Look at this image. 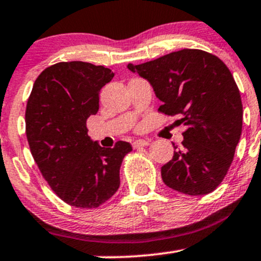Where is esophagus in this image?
Returning a JSON list of instances; mask_svg holds the SVG:
<instances>
[{"instance_id": "34e87169", "label": "esophagus", "mask_w": 261, "mask_h": 261, "mask_svg": "<svg viewBox=\"0 0 261 261\" xmlns=\"http://www.w3.org/2000/svg\"><path fill=\"white\" fill-rule=\"evenodd\" d=\"M149 144H150L149 141H144V139H138V141L133 142V148H134V149H138V148L147 147V145H149Z\"/></svg>"}]
</instances>
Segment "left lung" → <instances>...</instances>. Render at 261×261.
Instances as JSON below:
<instances>
[{
	"label": "left lung",
	"instance_id": "1",
	"mask_svg": "<svg viewBox=\"0 0 261 261\" xmlns=\"http://www.w3.org/2000/svg\"><path fill=\"white\" fill-rule=\"evenodd\" d=\"M163 102L158 111L178 116L184 141L162 167L165 186L205 195L225 178L243 128L240 92L225 63L201 49H181L142 64H128Z\"/></svg>",
	"mask_w": 261,
	"mask_h": 261
}]
</instances>
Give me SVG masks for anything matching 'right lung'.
<instances>
[{"mask_svg":"<svg viewBox=\"0 0 261 261\" xmlns=\"http://www.w3.org/2000/svg\"><path fill=\"white\" fill-rule=\"evenodd\" d=\"M114 73L88 62H60L35 81L26 107V136L42 176L64 203L97 208L118 190L128 142L103 148L88 137L87 119Z\"/></svg>","mask_w":261,"mask_h":261,"instance_id":"right-lung-1","label":"right lung"}]
</instances>
